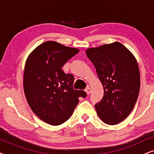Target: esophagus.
Segmentation results:
<instances>
[{
  "mask_svg": "<svg viewBox=\"0 0 154 154\" xmlns=\"http://www.w3.org/2000/svg\"><path fill=\"white\" fill-rule=\"evenodd\" d=\"M85 91L86 92V93H87L88 95H89L90 93V91H91V90H90V88H87L85 90Z\"/></svg>",
  "mask_w": 154,
  "mask_h": 154,
  "instance_id": "34e87169",
  "label": "esophagus"
}]
</instances>
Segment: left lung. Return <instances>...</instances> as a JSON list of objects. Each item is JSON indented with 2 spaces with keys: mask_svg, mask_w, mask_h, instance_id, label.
I'll use <instances>...</instances> for the list:
<instances>
[{
  "mask_svg": "<svg viewBox=\"0 0 154 154\" xmlns=\"http://www.w3.org/2000/svg\"><path fill=\"white\" fill-rule=\"evenodd\" d=\"M104 88V96L95 104L104 123L113 125L128 116L137 100L140 74L133 54L119 42L86 50Z\"/></svg>",
  "mask_w": 154,
  "mask_h": 154,
  "instance_id": "obj_1",
  "label": "left lung"
}]
</instances>
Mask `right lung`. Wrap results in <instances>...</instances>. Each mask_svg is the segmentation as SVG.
Instances as JSON below:
<instances>
[{"label":"right lung","mask_w":154,"mask_h":154,"mask_svg":"<svg viewBox=\"0 0 154 154\" xmlns=\"http://www.w3.org/2000/svg\"><path fill=\"white\" fill-rule=\"evenodd\" d=\"M79 52L77 48L46 41L27 58L23 80L25 97L33 113L46 123H64L72 115L79 98L87 96L83 90L73 89L74 77L62 69Z\"/></svg>","instance_id":"obj_1"}]
</instances>
